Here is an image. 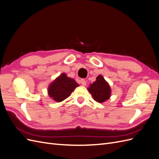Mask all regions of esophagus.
<instances>
[{
  "mask_svg": "<svg viewBox=\"0 0 159 159\" xmlns=\"http://www.w3.org/2000/svg\"><path fill=\"white\" fill-rule=\"evenodd\" d=\"M80 83H81V85H83V86H85L86 85V81L84 80H80Z\"/></svg>",
  "mask_w": 159,
  "mask_h": 159,
  "instance_id": "esophagus-1",
  "label": "esophagus"
}]
</instances>
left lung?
<instances>
[{
  "label": "left lung",
  "instance_id": "obj_1",
  "mask_svg": "<svg viewBox=\"0 0 159 159\" xmlns=\"http://www.w3.org/2000/svg\"><path fill=\"white\" fill-rule=\"evenodd\" d=\"M89 92L92 95L93 99L98 103L106 102L111 97V89L107 81L102 75H99L93 84L88 88Z\"/></svg>",
  "mask_w": 159,
  "mask_h": 159
}]
</instances>
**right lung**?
Instances as JSON below:
<instances>
[{
	"instance_id": "obj_1",
	"label": "right lung",
	"mask_w": 159,
	"mask_h": 159,
	"mask_svg": "<svg viewBox=\"0 0 159 159\" xmlns=\"http://www.w3.org/2000/svg\"><path fill=\"white\" fill-rule=\"evenodd\" d=\"M80 85L64 73L60 74L52 81L48 88V94L56 102H61L73 92Z\"/></svg>"
}]
</instances>
